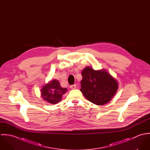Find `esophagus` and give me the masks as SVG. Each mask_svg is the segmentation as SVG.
I'll list each match as a JSON object with an SVG mask.
<instances>
[{
	"mask_svg": "<svg viewBox=\"0 0 150 150\" xmlns=\"http://www.w3.org/2000/svg\"><path fill=\"white\" fill-rule=\"evenodd\" d=\"M70 88H71V89H74L76 88V84L72 85V86H70Z\"/></svg>",
	"mask_w": 150,
	"mask_h": 150,
	"instance_id": "esophagus-1",
	"label": "esophagus"
}]
</instances>
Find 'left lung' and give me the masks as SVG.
I'll use <instances>...</instances> for the list:
<instances>
[{"instance_id": "left-lung-1", "label": "left lung", "mask_w": 150, "mask_h": 150, "mask_svg": "<svg viewBox=\"0 0 150 150\" xmlns=\"http://www.w3.org/2000/svg\"><path fill=\"white\" fill-rule=\"evenodd\" d=\"M81 92L89 102L103 105L110 102L118 88L117 80L106 70H95L86 67L81 72Z\"/></svg>"}]
</instances>
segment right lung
Wrapping results in <instances>:
<instances>
[{"mask_svg":"<svg viewBox=\"0 0 150 150\" xmlns=\"http://www.w3.org/2000/svg\"><path fill=\"white\" fill-rule=\"evenodd\" d=\"M66 91L67 89L61 87L58 80H53L42 88L41 96L48 103L55 105L61 100L62 95Z\"/></svg>","mask_w":150,"mask_h":150,"instance_id":"add662e5","label":"right lung"}]
</instances>
